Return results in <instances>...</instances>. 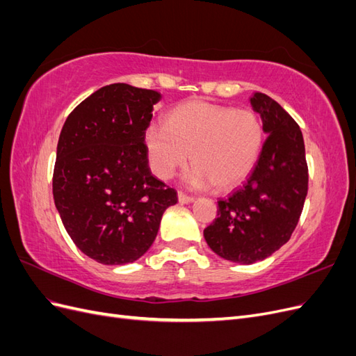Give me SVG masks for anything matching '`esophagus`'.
<instances>
[{"instance_id": "34e87169", "label": "esophagus", "mask_w": 356, "mask_h": 356, "mask_svg": "<svg viewBox=\"0 0 356 356\" xmlns=\"http://www.w3.org/2000/svg\"><path fill=\"white\" fill-rule=\"evenodd\" d=\"M193 200H195V197H191V196H188V195H184V193H182V191L178 193V202H179L181 204L191 203Z\"/></svg>"}]
</instances>
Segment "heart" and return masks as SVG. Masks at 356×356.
I'll return each mask as SVG.
<instances>
[{
  "instance_id": "heart-1",
  "label": "heart",
  "mask_w": 356,
  "mask_h": 356,
  "mask_svg": "<svg viewBox=\"0 0 356 356\" xmlns=\"http://www.w3.org/2000/svg\"><path fill=\"white\" fill-rule=\"evenodd\" d=\"M263 138L255 113L191 101L172 110L166 124H149L145 145L149 166L159 178H170L188 163L191 153L196 168L186 177L190 187L213 184L218 190H230L251 174Z\"/></svg>"
}]
</instances>
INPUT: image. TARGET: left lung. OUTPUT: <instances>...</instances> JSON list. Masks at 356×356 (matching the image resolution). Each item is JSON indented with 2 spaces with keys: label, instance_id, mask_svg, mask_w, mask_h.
Masks as SVG:
<instances>
[{
  "label": "left lung",
  "instance_id": "8db88e82",
  "mask_svg": "<svg viewBox=\"0 0 356 356\" xmlns=\"http://www.w3.org/2000/svg\"><path fill=\"white\" fill-rule=\"evenodd\" d=\"M267 135L251 174L218 200V217L203 230L224 260L254 264L270 257L293 234L307 195L305 141L298 124L267 95L251 96Z\"/></svg>",
  "mask_w": 356,
  "mask_h": 356
}]
</instances>
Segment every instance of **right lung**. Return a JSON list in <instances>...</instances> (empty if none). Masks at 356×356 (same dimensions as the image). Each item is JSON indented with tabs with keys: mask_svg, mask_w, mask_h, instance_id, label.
<instances>
[{
	"mask_svg": "<svg viewBox=\"0 0 356 356\" xmlns=\"http://www.w3.org/2000/svg\"><path fill=\"white\" fill-rule=\"evenodd\" d=\"M156 90L115 83L67 118L58 143L53 199L79 250L106 266L136 261L153 245L177 191L153 177L145 131Z\"/></svg>",
	"mask_w": 356,
	"mask_h": 356,
	"instance_id": "add662e5",
	"label": "right lung"
}]
</instances>
